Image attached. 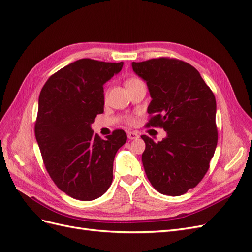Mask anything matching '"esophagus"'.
Segmentation results:
<instances>
[{
  "label": "esophagus",
  "mask_w": 252,
  "mask_h": 252,
  "mask_svg": "<svg viewBox=\"0 0 252 252\" xmlns=\"http://www.w3.org/2000/svg\"><path fill=\"white\" fill-rule=\"evenodd\" d=\"M127 136H128L129 140H136V139H139V134L136 133V132H133V131L127 132Z\"/></svg>",
  "instance_id": "esophagus-1"
}]
</instances>
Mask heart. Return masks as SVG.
Masks as SVG:
<instances>
[{
    "label": "heart",
    "mask_w": 252,
    "mask_h": 252,
    "mask_svg": "<svg viewBox=\"0 0 252 252\" xmlns=\"http://www.w3.org/2000/svg\"><path fill=\"white\" fill-rule=\"evenodd\" d=\"M135 81H138V79H134V78H132V79H128L127 81H126V85H128V84H130V83H132V82H135ZM132 121H133V118H131V117H128L127 119H126V122L127 123H132Z\"/></svg>",
    "instance_id": "obj_1"
}]
</instances>
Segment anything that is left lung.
I'll list each match as a JSON object with an SVG mask.
<instances>
[{"label":"left lung","instance_id":"left-lung-1","mask_svg":"<svg viewBox=\"0 0 252 252\" xmlns=\"http://www.w3.org/2000/svg\"><path fill=\"white\" fill-rule=\"evenodd\" d=\"M146 81L151 102L147 126L167 132L161 142L142 135V162L159 193L178 196L194 188L209 169L218 144L215 94L200 72L181 60L158 58L132 62Z\"/></svg>","mask_w":252,"mask_h":252}]
</instances>
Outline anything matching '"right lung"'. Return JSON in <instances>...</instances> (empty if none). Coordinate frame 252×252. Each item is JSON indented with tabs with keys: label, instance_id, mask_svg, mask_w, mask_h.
Instances as JSON below:
<instances>
[{
	"label": "right lung",
	"instance_id": "1",
	"mask_svg": "<svg viewBox=\"0 0 252 252\" xmlns=\"http://www.w3.org/2000/svg\"><path fill=\"white\" fill-rule=\"evenodd\" d=\"M123 64L81 59L53 73L41 90L35 139L50 178L75 200L93 201L107 191L114 157L127 141L122 129L106 140L91 129L104 111L103 85Z\"/></svg>",
	"mask_w": 252,
	"mask_h": 252
}]
</instances>
